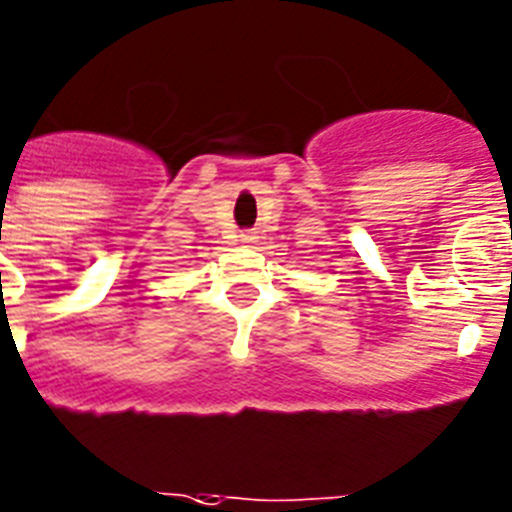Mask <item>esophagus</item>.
I'll return each instance as SVG.
<instances>
[{
  "label": "esophagus",
  "instance_id": "obj_1",
  "mask_svg": "<svg viewBox=\"0 0 512 512\" xmlns=\"http://www.w3.org/2000/svg\"><path fill=\"white\" fill-rule=\"evenodd\" d=\"M239 239H242L244 244H255L257 242L255 231H242V234H239Z\"/></svg>",
  "mask_w": 512,
  "mask_h": 512
}]
</instances>
